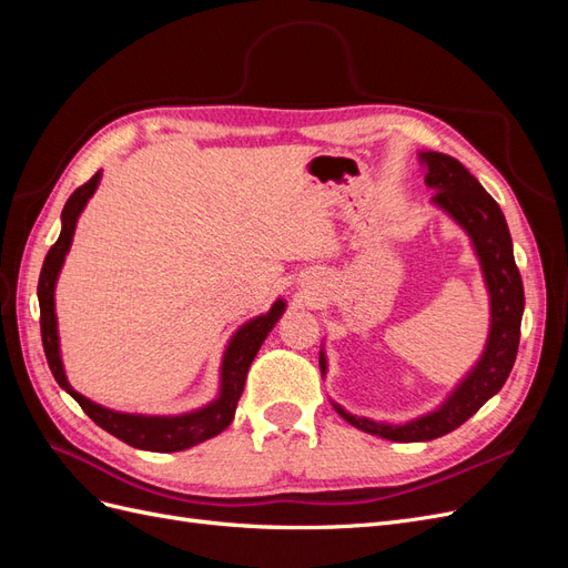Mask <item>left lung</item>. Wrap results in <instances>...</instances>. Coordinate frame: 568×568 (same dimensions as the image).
Here are the masks:
<instances>
[{
	"label": "left lung",
	"mask_w": 568,
	"mask_h": 568,
	"mask_svg": "<svg viewBox=\"0 0 568 568\" xmlns=\"http://www.w3.org/2000/svg\"><path fill=\"white\" fill-rule=\"evenodd\" d=\"M419 163L426 170V186L436 192L432 203L469 236L488 288L490 329L478 363L462 376L448 398L417 419L403 424L376 422L351 415L338 403H332L338 415L359 432L395 443L440 438L476 415L507 382L514 359H517L524 315V284L517 263H514L511 236L500 205L457 159L438 151H419ZM320 369L324 376V351H320Z\"/></svg>",
	"instance_id": "8db88e82"
}]
</instances>
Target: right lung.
<instances>
[{
	"instance_id": "obj_1",
	"label": "right lung",
	"mask_w": 568,
	"mask_h": 568,
	"mask_svg": "<svg viewBox=\"0 0 568 568\" xmlns=\"http://www.w3.org/2000/svg\"><path fill=\"white\" fill-rule=\"evenodd\" d=\"M99 182H101V170L90 182L78 186L71 194V199L65 201L63 213H61V234L57 239V244L49 248L40 272V284H38L40 329H42V346H44L47 363L59 386L65 393H71L75 403L88 412V417L104 428V432H109L111 436L140 450L180 453V450L192 448V445H199L203 440L217 436L232 424L236 403L244 393L248 367L253 363L255 353L261 351L263 341L272 332V326L277 324V320L284 315L286 301L277 298L265 315H255L232 334L225 353H222L220 390L215 395V400H211L209 405L192 412H182V415H132V412L109 409L90 398H84L82 393H78L71 384H68V376L63 369L54 291H57L61 267L65 263V255L73 244L78 217L84 211L88 201L94 196Z\"/></svg>"
}]
</instances>
